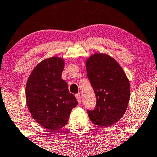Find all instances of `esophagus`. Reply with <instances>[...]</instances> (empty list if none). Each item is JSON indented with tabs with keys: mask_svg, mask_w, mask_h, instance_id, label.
I'll return each mask as SVG.
<instances>
[{
	"mask_svg": "<svg viewBox=\"0 0 157 157\" xmlns=\"http://www.w3.org/2000/svg\"><path fill=\"white\" fill-rule=\"evenodd\" d=\"M75 98L77 99V100H78V103L80 104L81 103V97H80V95H79V94H75Z\"/></svg>",
	"mask_w": 157,
	"mask_h": 157,
	"instance_id": "obj_1",
	"label": "esophagus"
}]
</instances>
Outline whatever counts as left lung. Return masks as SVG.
<instances>
[{
	"instance_id": "1",
	"label": "left lung",
	"mask_w": 157,
	"mask_h": 157,
	"mask_svg": "<svg viewBox=\"0 0 157 157\" xmlns=\"http://www.w3.org/2000/svg\"><path fill=\"white\" fill-rule=\"evenodd\" d=\"M87 78L97 104L87 110L91 122L100 127L117 123L124 114L130 98V85L125 72L114 58L107 54L95 53L86 60Z\"/></svg>"
}]
</instances>
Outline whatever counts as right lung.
Returning <instances> with one entry per match:
<instances>
[{"instance_id":"add662e5","label":"right lung","mask_w":157,"mask_h":157,"mask_svg":"<svg viewBox=\"0 0 157 157\" xmlns=\"http://www.w3.org/2000/svg\"><path fill=\"white\" fill-rule=\"evenodd\" d=\"M64 67L61 57L44 59L34 68L26 84V102L30 114L42 127L52 132L66 125L72 109L78 104L61 78Z\"/></svg>"}]
</instances>
